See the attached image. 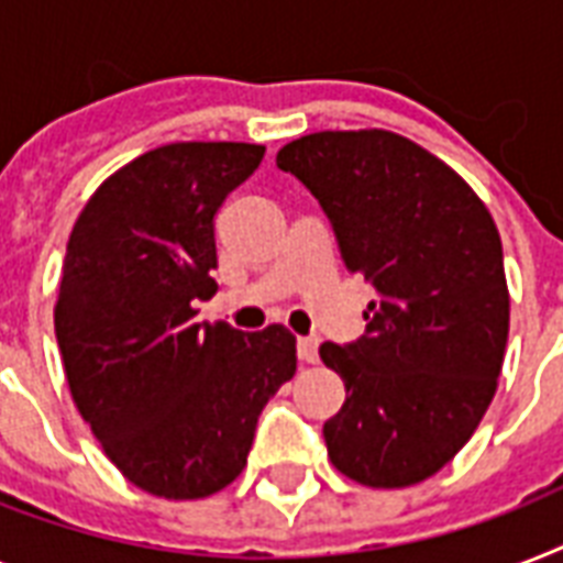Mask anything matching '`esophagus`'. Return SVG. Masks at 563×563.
<instances>
[{
  "label": "esophagus",
  "instance_id": "1",
  "mask_svg": "<svg viewBox=\"0 0 563 563\" xmlns=\"http://www.w3.org/2000/svg\"><path fill=\"white\" fill-rule=\"evenodd\" d=\"M298 356L300 362H318V339L307 335V339H298Z\"/></svg>",
  "mask_w": 563,
  "mask_h": 563
}]
</instances>
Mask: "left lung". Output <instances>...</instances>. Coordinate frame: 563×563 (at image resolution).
Returning <instances> with one entry per match:
<instances>
[{
    "label": "left lung",
    "mask_w": 563,
    "mask_h": 563,
    "mask_svg": "<svg viewBox=\"0 0 563 563\" xmlns=\"http://www.w3.org/2000/svg\"><path fill=\"white\" fill-rule=\"evenodd\" d=\"M316 195L347 272L374 286L365 335L321 344L347 400L330 462L368 488L438 473L488 411L508 342L503 242L488 207L435 154L391 131H321L277 152Z\"/></svg>",
    "instance_id": "1"
}]
</instances>
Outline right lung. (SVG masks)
<instances>
[{
    "label": "right lung",
    "instance_id": "right-lung-1",
    "mask_svg": "<svg viewBox=\"0 0 563 563\" xmlns=\"http://www.w3.org/2000/svg\"><path fill=\"white\" fill-rule=\"evenodd\" d=\"M265 145L172 143L101 184L75 221L55 335L73 400L128 482L166 499L228 488L265 402L298 368L280 324H195L216 280V212Z\"/></svg>",
    "mask_w": 563,
    "mask_h": 563
}]
</instances>
